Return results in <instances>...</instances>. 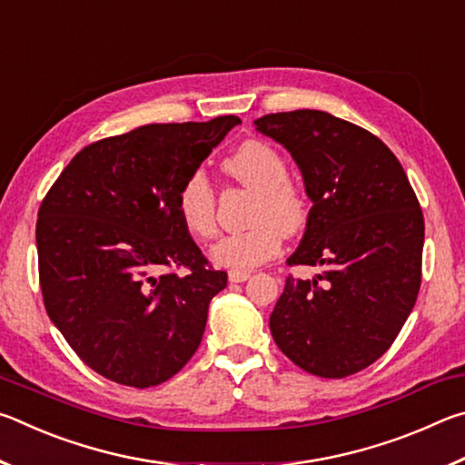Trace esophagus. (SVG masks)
Returning a JSON list of instances; mask_svg holds the SVG:
<instances>
[{
	"label": "esophagus",
	"instance_id": "34e87169",
	"mask_svg": "<svg viewBox=\"0 0 465 465\" xmlns=\"http://www.w3.org/2000/svg\"><path fill=\"white\" fill-rule=\"evenodd\" d=\"M250 279V272L248 271H230V281L232 282H243Z\"/></svg>",
	"mask_w": 465,
	"mask_h": 465
}]
</instances>
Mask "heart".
Masks as SVG:
<instances>
[{"mask_svg":"<svg viewBox=\"0 0 465 465\" xmlns=\"http://www.w3.org/2000/svg\"><path fill=\"white\" fill-rule=\"evenodd\" d=\"M223 170L254 191L248 230L227 233L211 248L217 264L233 271L256 269L281 250V233L293 235L308 225L310 196L289 178L285 157L262 141H248L227 157ZM217 196L201 168L188 172L176 193V211L188 232L199 240L215 235Z\"/></svg>","mask_w":465,"mask_h":465,"instance_id":"obj_1","label":"heart"}]
</instances>
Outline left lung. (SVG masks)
Segmentation results:
<instances>
[{
	"instance_id": "obj_1",
	"label": "left lung",
	"mask_w": 465,
	"mask_h": 465,
	"mask_svg": "<svg viewBox=\"0 0 465 465\" xmlns=\"http://www.w3.org/2000/svg\"><path fill=\"white\" fill-rule=\"evenodd\" d=\"M256 129L285 145L313 201L271 313L274 342L297 367L342 380L375 363L402 330L422 277L424 217L408 176L373 133L322 110L264 114Z\"/></svg>"
}]
</instances>
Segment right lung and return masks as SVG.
Segmentation results:
<instances>
[{"label":"right lung","mask_w":465,"mask_h":465,"mask_svg":"<svg viewBox=\"0 0 465 465\" xmlns=\"http://www.w3.org/2000/svg\"><path fill=\"white\" fill-rule=\"evenodd\" d=\"M238 123H155L100 139L43 199L36 250L45 310L106 380L153 388L199 349L227 272L191 238L176 193Z\"/></svg>","instance_id":"right-lung-1"}]
</instances>
